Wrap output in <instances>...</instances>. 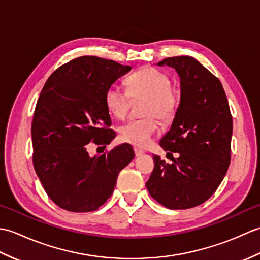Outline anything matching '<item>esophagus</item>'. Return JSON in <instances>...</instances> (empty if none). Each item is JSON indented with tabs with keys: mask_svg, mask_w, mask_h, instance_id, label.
<instances>
[{
	"mask_svg": "<svg viewBox=\"0 0 260 260\" xmlns=\"http://www.w3.org/2000/svg\"><path fill=\"white\" fill-rule=\"evenodd\" d=\"M134 152H135L136 156H141V155H143V154H144V151L141 150V148H137V147L134 148Z\"/></svg>",
	"mask_w": 260,
	"mask_h": 260,
	"instance_id": "esophagus-1",
	"label": "esophagus"
}]
</instances>
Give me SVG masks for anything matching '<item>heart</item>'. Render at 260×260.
I'll list each match as a JSON object with an SVG mask.
<instances>
[{
  "label": "heart",
  "mask_w": 260,
  "mask_h": 260,
  "mask_svg": "<svg viewBox=\"0 0 260 260\" xmlns=\"http://www.w3.org/2000/svg\"><path fill=\"white\" fill-rule=\"evenodd\" d=\"M127 91L112 84L104 93V102L108 113L117 119L126 118L131 99L145 98L142 107L144 118L132 120L119 129V140L137 148H145L158 128V121L171 123L178 113L180 92L171 87L170 77L153 67H144L126 79Z\"/></svg>",
  "instance_id": "b5f03b06"
}]
</instances>
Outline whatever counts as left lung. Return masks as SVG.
<instances>
[{
	"label": "left lung",
	"instance_id": "1",
	"mask_svg": "<svg viewBox=\"0 0 260 260\" xmlns=\"http://www.w3.org/2000/svg\"><path fill=\"white\" fill-rule=\"evenodd\" d=\"M181 79V101L159 145L179 152L169 164L154 155L146 187L165 208L181 210L206 202L221 183L231 159L233 116L220 80L192 57L165 58Z\"/></svg>",
	"mask_w": 260,
	"mask_h": 260
}]
</instances>
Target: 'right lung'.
Listing matches in <instances>:
<instances>
[{
	"instance_id": "obj_1",
	"label": "right lung",
	"mask_w": 260,
	"mask_h": 260,
	"mask_svg": "<svg viewBox=\"0 0 260 260\" xmlns=\"http://www.w3.org/2000/svg\"><path fill=\"white\" fill-rule=\"evenodd\" d=\"M131 69L84 56L60 66L43 86L31 126L32 162L48 197L60 208L95 211L113 194L118 173L134 158L129 144L93 157L88 154L90 145L105 148L115 139L104 93Z\"/></svg>"
}]
</instances>
